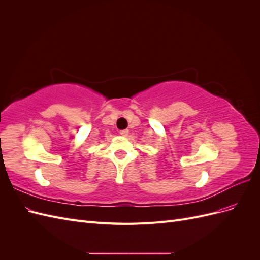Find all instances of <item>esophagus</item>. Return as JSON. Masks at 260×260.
I'll list each match as a JSON object with an SVG mask.
<instances>
[{
	"instance_id": "obj_1",
	"label": "esophagus",
	"mask_w": 260,
	"mask_h": 260,
	"mask_svg": "<svg viewBox=\"0 0 260 260\" xmlns=\"http://www.w3.org/2000/svg\"><path fill=\"white\" fill-rule=\"evenodd\" d=\"M120 135H121L122 137H127V136H129V130H128V129L121 130V131H120Z\"/></svg>"
}]
</instances>
